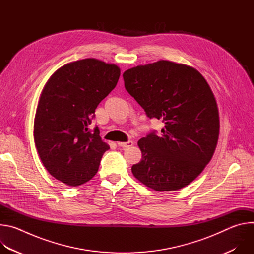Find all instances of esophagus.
Listing matches in <instances>:
<instances>
[{
	"label": "esophagus",
	"instance_id": "esophagus-1",
	"mask_svg": "<svg viewBox=\"0 0 254 254\" xmlns=\"http://www.w3.org/2000/svg\"><path fill=\"white\" fill-rule=\"evenodd\" d=\"M132 144H133V141H132V140H128V141H127V142H122V141L118 142V146H119V147H122V148H124V149L129 148V147L132 146Z\"/></svg>",
	"mask_w": 254,
	"mask_h": 254
}]
</instances>
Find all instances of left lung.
I'll return each instance as SVG.
<instances>
[{"label": "left lung", "instance_id": "8db88e82", "mask_svg": "<svg viewBox=\"0 0 254 254\" xmlns=\"http://www.w3.org/2000/svg\"><path fill=\"white\" fill-rule=\"evenodd\" d=\"M127 92L150 119L165 123L137 141L141 160L131 167L140 183L157 191H176L202 173L219 136L215 96L200 72L168 60L138 65L123 74Z\"/></svg>", "mask_w": 254, "mask_h": 254}]
</instances>
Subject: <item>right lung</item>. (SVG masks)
<instances>
[{
  "label": "right lung",
  "instance_id": "add662e5",
  "mask_svg": "<svg viewBox=\"0 0 254 254\" xmlns=\"http://www.w3.org/2000/svg\"><path fill=\"white\" fill-rule=\"evenodd\" d=\"M121 69L95 58L67 63L46 82L36 110L34 140L51 176L79 186L97 173L110 146L96 127L88 128L95 108L116 87Z\"/></svg>",
  "mask_w": 254,
  "mask_h": 254
}]
</instances>
